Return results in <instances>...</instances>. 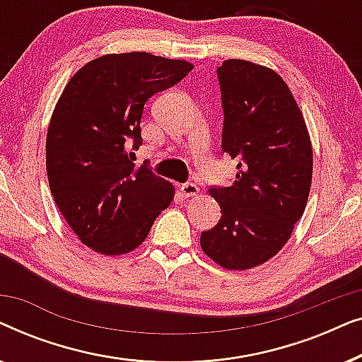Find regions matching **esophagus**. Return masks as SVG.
<instances>
[{"label": "esophagus", "instance_id": "esophagus-1", "mask_svg": "<svg viewBox=\"0 0 362 362\" xmlns=\"http://www.w3.org/2000/svg\"><path fill=\"white\" fill-rule=\"evenodd\" d=\"M181 192L185 194V197H192V196H197L199 187H197L194 182H185V185H181Z\"/></svg>", "mask_w": 362, "mask_h": 362}]
</instances>
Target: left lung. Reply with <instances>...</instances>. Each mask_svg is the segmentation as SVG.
Returning <instances> with one entry per match:
<instances>
[{"label": "left lung", "instance_id": "1", "mask_svg": "<svg viewBox=\"0 0 362 362\" xmlns=\"http://www.w3.org/2000/svg\"><path fill=\"white\" fill-rule=\"evenodd\" d=\"M224 127L222 151L237 163L232 186H211L221 221L201 234L216 264L247 270L290 239L308 201L313 150L303 115L279 74L229 59L217 67Z\"/></svg>", "mask_w": 362, "mask_h": 362}]
</instances>
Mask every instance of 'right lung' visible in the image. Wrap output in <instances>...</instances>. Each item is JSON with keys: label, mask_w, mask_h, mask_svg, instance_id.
<instances>
[{"label": "right lung", "mask_w": 362, "mask_h": 362, "mask_svg": "<svg viewBox=\"0 0 362 362\" xmlns=\"http://www.w3.org/2000/svg\"><path fill=\"white\" fill-rule=\"evenodd\" d=\"M192 64L148 52L93 59L64 88L46 140L54 201L87 247L103 255L136 249L171 204L175 187L135 166L148 98L181 82Z\"/></svg>", "instance_id": "obj_1"}]
</instances>
